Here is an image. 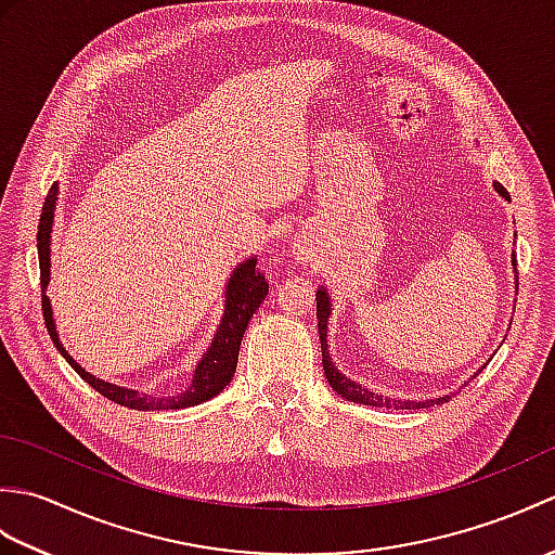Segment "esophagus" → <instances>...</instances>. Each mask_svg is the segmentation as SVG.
I'll return each mask as SVG.
<instances>
[{
	"mask_svg": "<svg viewBox=\"0 0 555 555\" xmlns=\"http://www.w3.org/2000/svg\"><path fill=\"white\" fill-rule=\"evenodd\" d=\"M296 257H298V259H302V262H308V257H310V250H308V245H302V243H298V245H296Z\"/></svg>",
	"mask_w": 555,
	"mask_h": 555,
	"instance_id": "1",
	"label": "esophagus"
}]
</instances>
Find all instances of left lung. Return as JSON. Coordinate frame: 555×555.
<instances>
[{
    "instance_id": "8db88e82",
    "label": "left lung",
    "mask_w": 555,
    "mask_h": 555,
    "mask_svg": "<svg viewBox=\"0 0 555 555\" xmlns=\"http://www.w3.org/2000/svg\"><path fill=\"white\" fill-rule=\"evenodd\" d=\"M493 191H496L503 199H508L511 203V195L508 191L501 183H493ZM513 274H517V264H515V253H513ZM517 284V279H515ZM328 314H332V298H328V291L326 286L317 288V326H320V340H322V364H324V374H326V382L328 386L334 388V391L350 400V403H360V405H372V408H388V410H420V408H431V405H441L448 403V398L451 396H439V398H429V400H398V398H388L376 393L374 388L362 386L360 382H352L348 376L336 370L334 360L328 358V348H326V324H328ZM481 372V370H479Z\"/></svg>"
}]
</instances>
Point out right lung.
Here are the masks:
<instances>
[{"label":"right lung","mask_w":555,"mask_h":555,"mask_svg":"<svg viewBox=\"0 0 555 555\" xmlns=\"http://www.w3.org/2000/svg\"><path fill=\"white\" fill-rule=\"evenodd\" d=\"M56 199H59V183L50 188V193L44 197L42 205V215L38 223V259H40V286H42V312H44V324L47 332H50V338L54 340L56 350L62 352L64 360L78 372L82 382H88L98 393L104 398L114 400L124 408L131 410H183V408H193L205 403V400L219 396L223 388H227L235 374V364H238V350H241V340L247 324H250V317L255 310L262 305L264 296L269 293V284L264 274H259L257 269V257H247L245 262L233 269V274L227 284V291H223V314L221 322L217 326V334L211 338L209 348L203 352V358L195 364L193 370V379L191 386L181 393H171V396H152L143 393L138 388H128L119 386L112 382H104L100 376L90 374L80 367V364L74 360V356L64 348L62 340H59L56 334V324L52 317V302L44 296L47 286H50V245H52V227H54V211H56Z\"/></svg>","instance_id":"add662e5"}]
</instances>
